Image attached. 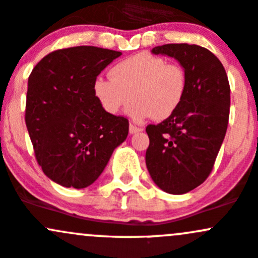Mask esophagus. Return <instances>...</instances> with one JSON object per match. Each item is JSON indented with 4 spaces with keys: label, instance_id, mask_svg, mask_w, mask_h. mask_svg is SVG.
Instances as JSON below:
<instances>
[{
    "label": "esophagus",
    "instance_id": "esophagus-1",
    "mask_svg": "<svg viewBox=\"0 0 258 258\" xmlns=\"http://www.w3.org/2000/svg\"><path fill=\"white\" fill-rule=\"evenodd\" d=\"M130 134L131 135H134V134H137V132H141V131H143V128L142 127H138V126H136V124H134V123H130Z\"/></svg>",
    "mask_w": 258,
    "mask_h": 258
}]
</instances>
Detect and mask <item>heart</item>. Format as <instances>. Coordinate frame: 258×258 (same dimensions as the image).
Instances as JSON below:
<instances>
[{
	"label": "heart",
	"instance_id": "heart-1",
	"mask_svg": "<svg viewBox=\"0 0 258 258\" xmlns=\"http://www.w3.org/2000/svg\"><path fill=\"white\" fill-rule=\"evenodd\" d=\"M110 79L97 78L93 91L101 107L116 115L134 100L127 115L135 121L154 117L163 121L180 107L188 77L181 65L142 51L118 61L111 68Z\"/></svg>",
	"mask_w": 258,
	"mask_h": 258
}]
</instances>
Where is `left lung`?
<instances>
[{"instance_id":"8db88e82","label":"left lung","mask_w":258,"mask_h":258,"mask_svg":"<svg viewBox=\"0 0 258 258\" xmlns=\"http://www.w3.org/2000/svg\"><path fill=\"white\" fill-rule=\"evenodd\" d=\"M153 54L177 59L188 89L180 107L158 124H148L146 165L154 183L169 194H185L213 170L229 123L230 85L221 61L195 44H164Z\"/></svg>"}]
</instances>
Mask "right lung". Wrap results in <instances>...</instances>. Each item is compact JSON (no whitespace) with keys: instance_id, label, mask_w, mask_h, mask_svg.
<instances>
[{"instance_id":"add662e5","label":"right lung","mask_w":258,"mask_h":258,"mask_svg":"<svg viewBox=\"0 0 258 258\" xmlns=\"http://www.w3.org/2000/svg\"><path fill=\"white\" fill-rule=\"evenodd\" d=\"M121 51L80 45L45 55L28 78L26 126L38 164L67 188L91 185L128 135V120L107 113L94 81Z\"/></svg>"}]
</instances>
